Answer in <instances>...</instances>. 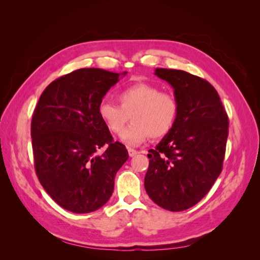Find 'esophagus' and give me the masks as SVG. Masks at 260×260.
Wrapping results in <instances>:
<instances>
[{
  "label": "esophagus",
  "instance_id": "esophagus-1",
  "mask_svg": "<svg viewBox=\"0 0 260 260\" xmlns=\"http://www.w3.org/2000/svg\"><path fill=\"white\" fill-rule=\"evenodd\" d=\"M138 153H139V152L137 151V149H135V148H128V154H129L130 157L136 156Z\"/></svg>",
  "mask_w": 260,
  "mask_h": 260
}]
</instances>
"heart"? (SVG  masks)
Returning <instances> with one entry per match:
<instances>
[{
	"label": "heart",
	"mask_w": 260,
	"mask_h": 260,
	"mask_svg": "<svg viewBox=\"0 0 260 260\" xmlns=\"http://www.w3.org/2000/svg\"><path fill=\"white\" fill-rule=\"evenodd\" d=\"M120 105L101 102L98 113L101 120L113 133H120L132 115L133 123L120 135V141L137 146L151 137L160 139L174 128L179 105L177 99L158 86L139 82L122 89L117 95Z\"/></svg>",
	"instance_id": "b5f03b06"
}]
</instances>
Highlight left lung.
Listing matches in <instances>:
<instances>
[{
    "label": "left lung",
    "mask_w": 260,
    "mask_h": 260,
    "mask_svg": "<svg viewBox=\"0 0 260 260\" xmlns=\"http://www.w3.org/2000/svg\"><path fill=\"white\" fill-rule=\"evenodd\" d=\"M174 88L179 112L174 128L153 149L144 179L157 205L182 211L205 196L222 170L229 118L208 81L183 70L156 68Z\"/></svg>",
    "instance_id": "obj_1"
}]
</instances>
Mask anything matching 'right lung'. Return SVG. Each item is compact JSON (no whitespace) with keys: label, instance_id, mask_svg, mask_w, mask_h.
<instances>
[{"label":"right lung","instance_id":"obj_1","mask_svg":"<svg viewBox=\"0 0 260 260\" xmlns=\"http://www.w3.org/2000/svg\"><path fill=\"white\" fill-rule=\"evenodd\" d=\"M125 74L78 69L50 83L39 99L31 121L35 168L44 190L66 210L86 214L105 205L128 159L98 113Z\"/></svg>","mask_w":260,"mask_h":260}]
</instances>
